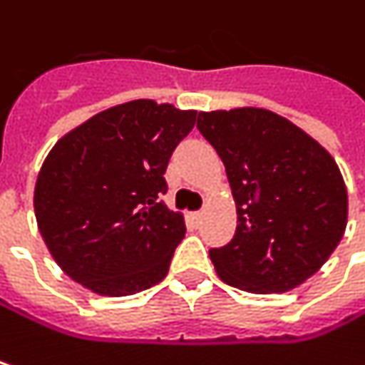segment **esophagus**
Wrapping results in <instances>:
<instances>
[{
	"mask_svg": "<svg viewBox=\"0 0 365 365\" xmlns=\"http://www.w3.org/2000/svg\"><path fill=\"white\" fill-rule=\"evenodd\" d=\"M193 220H197V222L203 220V212H195V214H193Z\"/></svg>",
	"mask_w": 365,
	"mask_h": 365,
	"instance_id": "1",
	"label": "esophagus"
}]
</instances>
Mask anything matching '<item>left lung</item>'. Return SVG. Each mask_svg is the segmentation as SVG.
I'll list each match as a JSON object with an SVG mask.
<instances>
[{
	"instance_id": "obj_1",
	"label": "left lung",
	"mask_w": 365,
	"mask_h": 365,
	"mask_svg": "<svg viewBox=\"0 0 365 365\" xmlns=\"http://www.w3.org/2000/svg\"><path fill=\"white\" fill-rule=\"evenodd\" d=\"M237 201V230L210 251L222 280L282 293L316 274L343 239L347 191L339 166L299 126L262 108L199 112Z\"/></svg>"
}]
</instances>
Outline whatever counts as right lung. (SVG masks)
I'll return each instance as SVG.
<instances>
[{"mask_svg":"<svg viewBox=\"0 0 365 365\" xmlns=\"http://www.w3.org/2000/svg\"><path fill=\"white\" fill-rule=\"evenodd\" d=\"M197 112L137 99L60 139L35 187L41 237L58 266L93 293L124 297L158 284L185 239L162 195L172 151Z\"/></svg>","mask_w":365,"mask_h":365,"instance_id":"right-lung-1","label":"right lung"}]
</instances>
